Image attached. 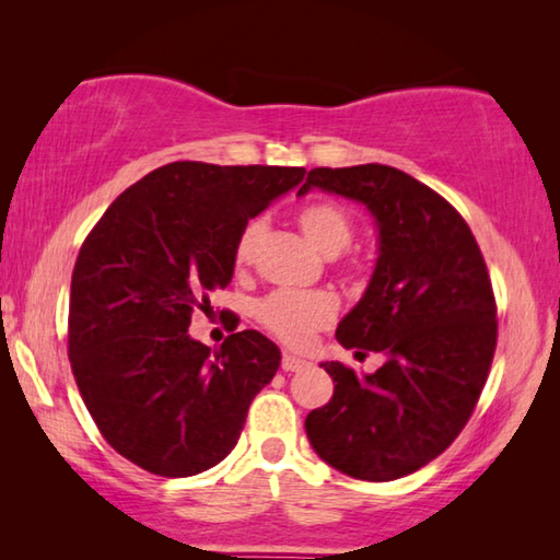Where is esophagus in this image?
Here are the masks:
<instances>
[{
    "instance_id": "1",
    "label": "esophagus",
    "mask_w": 560,
    "mask_h": 560,
    "mask_svg": "<svg viewBox=\"0 0 560 560\" xmlns=\"http://www.w3.org/2000/svg\"><path fill=\"white\" fill-rule=\"evenodd\" d=\"M308 365V360H303V358H299V355H293V353H283V358H281V368L287 373H299V371H303V368Z\"/></svg>"
}]
</instances>
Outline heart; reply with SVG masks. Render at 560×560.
Returning a JSON list of instances; mask_svg holds the SVG:
<instances>
[{
    "instance_id": "heart-1",
    "label": "heart",
    "mask_w": 560,
    "mask_h": 560,
    "mask_svg": "<svg viewBox=\"0 0 560 560\" xmlns=\"http://www.w3.org/2000/svg\"><path fill=\"white\" fill-rule=\"evenodd\" d=\"M296 220L306 240L326 257H338L353 236V224L348 214L334 202H311L301 207ZM264 230H267L264 220H252L236 236V267H246L254 259ZM336 311L338 299L330 291H273L257 303L261 326L289 346L308 343V338L318 328L328 326L336 318Z\"/></svg>"
}]
</instances>
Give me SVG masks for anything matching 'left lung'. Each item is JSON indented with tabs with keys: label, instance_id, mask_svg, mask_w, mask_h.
Wrapping results in <instances>:
<instances>
[{
	"label": "left lung",
	"instance_id": "obj_1",
	"mask_svg": "<svg viewBox=\"0 0 560 560\" xmlns=\"http://www.w3.org/2000/svg\"><path fill=\"white\" fill-rule=\"evenodd\" d=\"M311 189L363 205L375 220L371 281L336 338L355 358L373 350L385 363L363 375L320 363L336 387L308 412V442L348 477L400 479L457 440L487 383L497 348L487 264L457 210L402 170L316 167L296 197Z\"/></svg>",
	"mask_w": 560,
	"mask_h": 560
}]
</instances>
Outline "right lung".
Segmentation results:
<instances>
[{
    "mask_svg": "<svg viewBox=\"0 0 560 560\" xmlns=\"http://www.w3.org/2000/svg\"><path fill=\"white\" fill-rule=\"evenodd\" d=\"M306 170L170 163L113 202L71 277L69 358L83 402L122 457L160 477L220 464L281 365L259 330L220 350L187 334L192 311L234 277L249 220Z\"/></svg>",
    "mask_w": 560,
    "mask_h": 560,
    "instance_id": "1",
    "label": "right lung"
}]
</instances>
